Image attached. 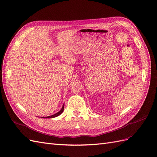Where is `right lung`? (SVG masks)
Returning <instances> with one entry per match:
<instances>
[{"instance_id": "right-lung-1", "label": "right lung", "mask_w": 157, "mask_h": 157, "mask_svg": "<svg viewBox=\"0 0 157 157\" xmlns=\"http://www.w3.org/2000/svg\"><path fill=\"white\" fill-rule=\"evenodd\" d=\"M63 110H64V105H63L62 108H61V110H60V111H59L58 113H57L54 114V115H51V116H49V117H42V118H54V117H56L59 116V115H61V114L63 113Z\"/></svg>"}]
</instances>
